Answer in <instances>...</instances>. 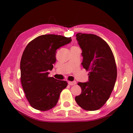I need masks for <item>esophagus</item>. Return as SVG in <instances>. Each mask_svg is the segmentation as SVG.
<instances>
[{
    "label": "esophagus",
    "mask_w": 133,
    "mask_h": 133,
    "mask_svg": "<svg viewBox=\"0 0 133 133\" xmlns=\"http://www.w3.org/2000/svg\"><path fill=\"white\" fill-rule=\"evenodd\" d=\"M68 83H69V85L72 86V85H74V84H76V82H75V81H72V82H71V81H69Z\"/></svg>",
    "instance_id": "esophagus-1"
}]
</instances>
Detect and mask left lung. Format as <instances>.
<instances>
[{
	"label": "left lung",
	"mask_w": 133,
	"mask_h": 133,
	"mask_svg": "<svg viewBox=\"0 0 133 133\" xmlns=\"http://www.w3.org/2000/svg\"><path fill=\"white\" fill-rule=\"evenodd\" d=\"M76 36L82 50V66L89 71V80L78 83L82 92L75 99L81 108L95 111L106 103L115 86L117 69L114 56L109 44L99 36L80 32Z\"/></svg>",
	"instance_id": "1"
}]
</instances>
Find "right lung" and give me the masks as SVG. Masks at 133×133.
I'll return each instance as SVG.
<instances>
[{"label":"right lung","mask_w":133,"mask_h":133,"mask_svg":"<svg viewBox=\"0 0 133 133\" xmlns=\"http://www.w3.org/2000/svg\"><path fill=\"white\" fill-rule=\"evenodd\" d=\"M71 41V37L43 35L25 48L21 61V81L26 98L34 109L47 111L53 108L68 84L65 81L49 77L48 71L56 61V50Z\"/></svg>","instance_id":"add662e5"}]
</instances>
